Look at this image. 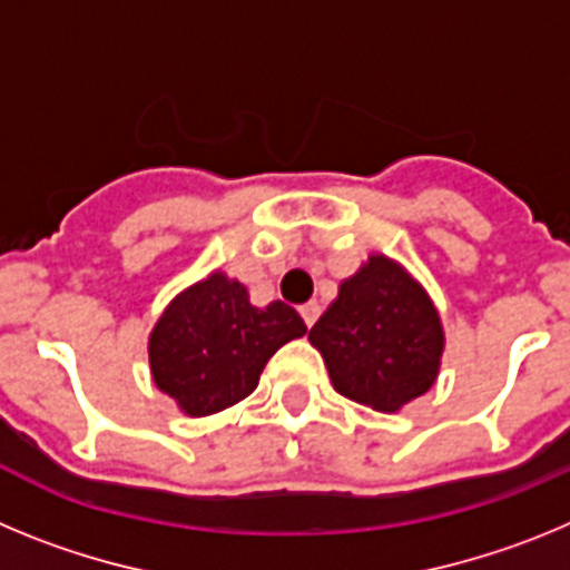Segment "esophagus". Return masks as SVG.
Returning <instances> with one entry per match:
<instances>
[{
    "mask_svg": "<svg viewBox=\"0 0 570 570\" xmlns=\"http://www.w3.org/2000/svg\"><path fill=\"white\" fill-rule=\"evenodd\" d=\"M299 314H302V320H305V325H308V328H314V322L320 320V305H316V302H308V305H302Z\"/></svg>",
    "mask_w": 570,
    "mask_h": 570,
    "instance_id": "esophagus-1",
    "label": "esophagus"
}]
</instances>
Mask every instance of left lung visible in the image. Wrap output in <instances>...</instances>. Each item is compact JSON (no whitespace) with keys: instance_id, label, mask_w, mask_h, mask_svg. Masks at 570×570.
Segmentation results:
<instances>
[{"instance_id":"8db88e82","label":"left lung","mask_w":570,"mask_h":570,"mask_svg":"<svg viewBox=\"0 0 570 570\" xmlns=\"http://www.w3.org/2000/svg\"><path fill=\"white\" fill-rule=\"evenodd\" d=\"M334 387L374 411H400L434 385L442 325L434 302L396 262L371 256L308 334Z\"/></svg>"}]
</instances>
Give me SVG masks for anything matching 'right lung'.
Here are the masks:
<instances>
[{
	"mask_svg": "<svg viewBox=\"0 0 570 570\" xmlns=\"http://www.w3.org/2000/svg\"><path fill=\"white\" fill-rule=\"evenodd\" d=\"M305 331L291 305L276 299L254 308L245 285L214 274L159 316L148 345L150 371L185 414L208 416L245 400L265 362Z\"/></svg>",
	"mask_w": 570,
	"mask_h": 570,
	"instance_id": "obj_1",
	"label": "right lung"
}]
</instances>
